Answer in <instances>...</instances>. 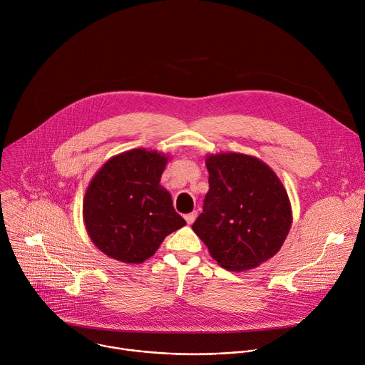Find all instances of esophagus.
I'll return each mask as SVG.
<instances>
[{
	"label": "esophagus",
	"mask_w": 365,
	"mask_h": 365,
	"mask_svg": "<svg viewBox=\"0 0 365 365\" xmlns=\"http://www.w3.org/2000/svg\"><path fill=\"white\" fill-rule=\"evenodd\" d=\"M195 218H196V212H190V214H186V215H185V220H186V222H187L189 225L193 224Z\"/></svg>",
	"instance_id": "obj_1"
}]
</instances>
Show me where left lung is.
I'll list each match as a JSON object with an SVG mask.
<instances>
[{
    "label": "left lung",
    "instance_id": "1",
    "mask_svg": "<svg viewBox=\"0 0 365 365\" xmlns=\"http://www.w3.org/2000/svg\"><path fill=\"white\" fill-rule=\"evenodd\" d=\"M210 190L192 230L218 264L232 272L272 258L292 227V206L277 175L241 153L210 154Z\"/></svg>",
    "mask_w": 365,
    "mask_h": 365
}]
</instances>
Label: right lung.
I'll use <instances>...</instances> for the list:
<instances>
[{
    "label": "right lung",
    "mask_w": 365,
    "mask_h": 365,
    "mask_svg": "<svg viewBox=\"0 0 365 365\" xmlns=\"http://www.w3.org/2000/svg\"><path fill=\"white\" fill-rule=\"evenodd\" d=\"M168 160L158 151L134 148L114 155L93 176L83 199V221L103 254L140 264L186 225L160 186Z\"/></svg>",
    "instance_id": "1"
}]
</instances>
